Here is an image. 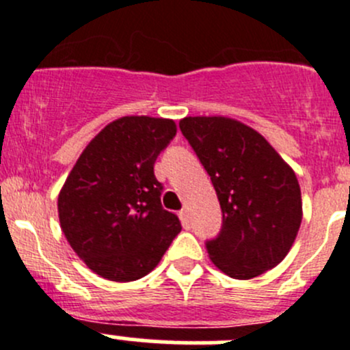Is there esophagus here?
Listing matches in <instances>:
<instances>
[{"label": "esophagus", "instance_id": "obj_1", "mask_svg": "<svg viewBox=\"0 0 350 350\" xmlns=\"http://www.w3.org/2000/svg\"><path fill=\"white\" fill-rule=\"evenodd\" d=\"M179 218H181V221H183V227H185L186 230H189V228H191V221H189L188 210H181V211H179Z\"/></svg>", "mask_w": 350, "mask_h": 350}]
</instances>
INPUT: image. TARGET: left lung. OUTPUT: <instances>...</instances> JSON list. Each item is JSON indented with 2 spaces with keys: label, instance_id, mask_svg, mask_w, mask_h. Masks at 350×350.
Wrapping results in <instances>:
<instances>
[{
  "label": "left lung",
  "instance_id": "1",
  "mask_svg": "<svg viewBox=\"0 0 350 350\" xmlns=\"http://www.w3.org/2000/svg\"><path fill=\"white\" fill-rule=\"evenodd\" d=\"M183 135L210 176L221 228L204 242L215 266L234 280L273 269L301 224V191L293 169L250 126L224 116H188Z\"/></svg>",
  "mask_w": 350,
  "mask_h": 350
}]
</instances>
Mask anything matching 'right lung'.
I'll use <instances>...</instances> for the list:
<instances>
[{"label": "right lung", "mask_w": 350, "mask_h": 350, "mask_svg": "<svg viewBox=\"0 0 350 350\" xmlns=\"http://www.w3.org/2000/svg\"><path fill=\"white\" fill-rule=\"evenodd\" d=\"M176 137L167 118L123 116L84 149L59 195V220L74 252L109 281L149 274L181 232L164 210L155 179L159 154Z\"/></svg>", "instance_id": "add662e5"}]
</instances>
